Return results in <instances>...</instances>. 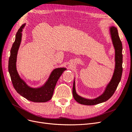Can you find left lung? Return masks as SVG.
Masks as SVG:
<instances>
[{
  "label": "left lung",
  "mask_w": 132,
  "mask_h": 132,
  "mask_svg": "<svg viewBox=\"0 0 132 132\" xmlns=\"http://www.w3.org/2000/svg\"><path fill=\"white\" fill-rule=\"evenodd\" d=\"M110 34L115 49V69L111 81L108 84L106 89L101 96L93 100H89L83 98L79 96L76 93L75 89V81H74L73 87V95L75 101L82 105H95L107 101L113 95L117 87L120 82L122 74V44L119 38L118 31L116 27L114 26L110 27Z\"/></svg>",
  "instance_id": "8db88e82"
}]
</instances>
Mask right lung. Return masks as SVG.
<instances>
[{"label":"right lung","mask_w":132,"mask_h":132,"mask_svg":"<svg viewBox=\"0 0 132 132\" xmlns=\"http://www.w3.org/2000/svg\"><path fill=\"white\" fill-rule=\"evenodd\" d=\"M25 23L22 25L18 30L15 36V40L10 50L9 59L8 70L12 83L17 93L27 100L35 102H45L52 97L54 90L58 80L66 69L59 68L55 69L52 72L47 81L39 88H31L20 78L16 68L18 51L21 41L22 29Z\"/></svg>","instance_id":"obj_1"}]
</instances>
